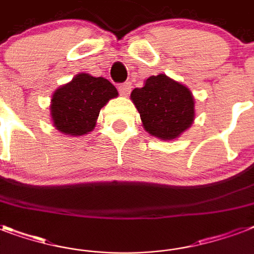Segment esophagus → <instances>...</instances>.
<instances>
[{
    "label": "esophagus",
    "instance_id": "34e87169",
    "mask_svg": "<svg viewBox=\"0 0 254 254\" xmlns=\"http://www.w3.org/2000/svg\"><path fill=\"white\" fill-rule=\"evenodd\" d=\"M131 89V83L130 81H125V83H121V84L119 85V92L121 93V95L127 96L129 95V92H130Z\"/></svg>",
    "mask_w": 254,
    "mask_h": 254
}]
</instances>
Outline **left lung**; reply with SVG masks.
I'll return each mask as SVG.
<instances>
[{"instance_id": "1", "label": "left lung", "mask_w": 254, "mask_h": 254, "mask_svg": "<svg viewBox=\"0 0 254 254\" xmlns=\"http://www.w3.org/2000/svg\"><path fill=\"white\" fill-rule=\"evenodd\" d=\"M147 133L161 139H174L192 124L193 97L189 88L166 75L150 76L130 95Z\"/></svg>"}]
</instances>
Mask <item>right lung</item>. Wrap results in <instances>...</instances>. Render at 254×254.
Instances as JSON below:
<instances>
[{
    "mask_svg": "<svg viewBox=\"0 0 254 254\" xmlns=\"http://www.w3.org/2000/svg\"><path fill=\"white\" fill-rule=\"evenodd\" d=\"M117 95L116 87L107 79L79 73L54 93L51 100L54 125L64 134H85L95 127L100 109Z\"/></svg>",
    "mask_w": 254,
    "mask_h": 254,
    "instance_id": "add662e5",
    "label": "right lung"
}]
</instances>
